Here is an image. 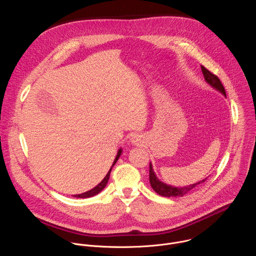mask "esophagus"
Masks as SVG:
<instances>
[{
  "mask_svg": "<svg viewBox=\"0 0 256 256\" xmlns=\"http://www.w3.org/2000/svg\"><path fill=\"white\" fill-rule=\"evenodd\" d=\"M138 140H138V136H136L132 138V142H134V144H138Z\"/></svg>",
  "mask_w": 256,
  "mask_h": 256,
  "instance_id": "obj_1",
  "label": "esophagus"
}]
</instances>
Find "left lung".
Masks as SVG:
<instances>
[{
  "instance_id": "1",
  "label": "left lung",
  "mask_w": 256,
  "mask_h": 256,
  "mask_svg": "<svg viewBox=\"0 0 256 256\" xmlns=\"http://www.w3.org/2000/svg\"><path fill=\"white\" fill-rule=\"evenodd\" d=\"M202 75L204 80L214 88H216V90H218L220 92H222L224 95H226V91L225 88L221 82V80L218 78V76H216L210 70H208V68H206L204 66H202ZM150 184L152 188L160 196H166V198H170V196H184V194H186L188 192H190L192 190H194L196 186H198L202 182H204L206 179L202 180L200 182H198V184H194L192 186H184V188H174V186H167L165 184H163L162 181H160L154 171H153V167L152 164H150Z\"/></svg>"
}]
</instances>
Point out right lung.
I'll use <instances>...</instances> for the list:
<instances>
[{
	"label": "right lung",
	"mask_w": 256,
	"mask_h": 256,
	"mask_svg": "<svg viewBox=\"0 0 256 256\" xmlns=\"http://www.w3.org/2000/svg\"><path fill=\"white\" fill-rule=\"evenodd\" d=\"M120 154H122V150H120L118 151V156H116V158L114 159V164H112V168H110V170L108 171V173L106 174V176L104 177V179L100 182V184L97 186H95L93 190H89V192H84V194H76V196H74L75 198H91V196H96L97 194H99L105 186H106V184H107V182H108V179H109V176H110V172H112V167L116 165V161L118 160V158H120Z\"/></svg>",
	"instance_id": "1"
}]
</instances>
